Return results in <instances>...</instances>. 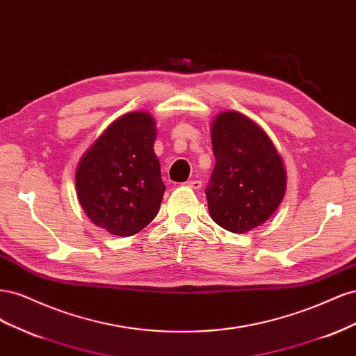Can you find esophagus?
<instances>
[{
    "label": "esophagus",
    "mask_w": 356,
    "mask_h": 356,
    "mask_svg": "<svg viewBox=\"0 0 356 356\" xmlns=\"http://www.w3.org/2000/svg\"><path fill=\"white\" fill-rule=\"evenodd\" d=\"M186 186L190 187V188H193V190H199V188H202V181H199V179H191V181H187V182H186Z\"/></svg>",
    "instance_id": "esophagus-1"
}]
</instances>
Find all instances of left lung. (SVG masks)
<instances>
[{"mask_svg":"<svg viewBox=\"0 0 356 356\" xmlns=\"http://www.w3.org/2000/svg\"><path fill=\"white\" fill-rule=\"evenodd\" d=\"M215 168L204 190L211 218L232 233L263 224L285 195L282 160L251 118L225 111L212 123Z\"/></svg>","mask_w":356,"mask_h":356,"instance_id":"8db88e82","label":"left lung"}]
</instances>
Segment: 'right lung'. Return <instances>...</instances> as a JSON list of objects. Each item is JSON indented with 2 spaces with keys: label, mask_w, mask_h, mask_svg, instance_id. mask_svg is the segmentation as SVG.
Instances as JSON below:
<instances>
[{
  "label": "right lung",
  "mask_w": 356,
  "mask_h": 356,
  "mask_svg": "<svg viewBox=\"0 0 356 356\" xmlns=\"http://www.w3.org/2000/svg\"><path fill=\"white\" fill-rule=\"evenodd\" d=\"M148 113H129L108 126L80 160L75 187L88 217L115 236H132L154 220L165 184Z\"/></svg>",
  "instance_id": "right-lung-1"
}]
</instances>
